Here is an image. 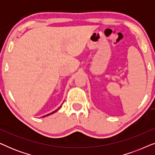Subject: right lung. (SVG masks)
<instances>
[{"label": "right lung", "mask_w": 155, "mask_h": 155, "mask_svg": "<svg viewBox=\"0 0 155 155\" xmlns=\"http://www.w3.org/2000/svg\"><path fill=\"white\" fill-rule=\"evenodd\" d=\"M60 108H61V107H59V108H58V109H57V110H56V111H53V112H52V113H51V114H47V115H46V116H43V117H45V116H49V115H51V114H54V113H55V112H56V111H58V109H60Z\"/></svg>", "instance_id": "obj_1"}]
</instances>
